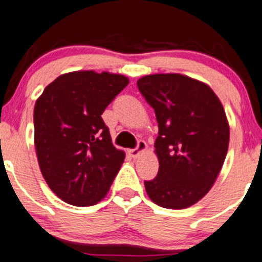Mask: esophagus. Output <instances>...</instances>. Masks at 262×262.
I'll list each match as a JSON object with an SVG mask.
<instances>
[{
    "label": "esophagus",
    "instance_id": "obj_1",
    "mask_svg": "<svg viewBox=\"0 0 262 262\" xmlns=\"http://www.w3.org/2000/svg\"><path fill=\"white\" fill-rule=\"evenodd\" d=\"M147 150V145H146L145 141H138V145H137L136 148H133V150H129V155L132 156V158H138L139 155L142 152H145V151Z\"/></svg>",
    "mask_w": 262,
    "mask_h": 262
}]
</instances>
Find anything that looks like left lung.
Segmentation results:
<instances>
[{
	"mask_svg": "<svg viewBox=\"0 0 262 262\" xmlns=\"http://www.w3.org/2000/svg\"><path fill=\"white\" fill-rule=\"evenodd\" d=\"M137 85L159 124V172L145 182L146 192L163 208H189L224 165L230 137L224 106L208 85L180 73L143 76Z\"/></svg>",
	"mask_w": 262,
	"mask_h": 262,
	"instance_id": "obj_1",
	"label": "left lung"
}]
</instances>
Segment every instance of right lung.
<instances>
[{"label":"right lung","instance_id":"right-lung-1","mask_svg":"<svg viewBox=\"0 0 262 262\" xmlns=\"http://www.w3.org/2000/svg\"><path fill=\"white\" fill-rule=\"evenodd\" d=\"M128 84L120 73L73 71L37 98L36 155L48 186L63 202L94 205L108 192L125 152L112 145L101 115Z\"/></svg>","mask_w":262,"mask_h":262}]
</instances>
